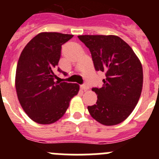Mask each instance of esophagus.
<instances>
[{
    "label": "esophagus",
    "instance_id": "obj_1",
    "mask_svg": "<svg viewBox=\"0 0 159 159\" xmlns=\"http://www.w3.org/2000/svg\"><path fill=\"white\" fill-rule=\"evenodd\" d=\"M81 89L82 90H84V91H86V90L89 89V86L88 85V84H82V85H81Z\"/></svg>",
    "mask_w": 159,
    "mask_h": 159
}]
</instances>
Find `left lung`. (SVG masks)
Segmentation results:
<instances>
[{"label": "left lung", "mask_w": 159, "mask_h": 159, "mask_svg": "<svg viewBox=\"0 0 159 159\" xmlns=\"http://www.w3.org/2000/svg\"><path fill=\"white\" fill-rule=\"evenodd\" d=\"M89 48L96 70L105 72L102 88H93L95 105L88 107L94 119L104 125H115L131 115L143 84L141 61L129 44L115 35H80Z\"/></svg>", "instance_id": "left-lung-1"}]
</instances>
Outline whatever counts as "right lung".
Listing matches in <instances>:
<instances>
[{"mask_svg": "<svg viewBox=\"0 0 159 159\" xmlns=\"http://www.w3.org/2000/svg\"><path fill=\"white\" fill-rule=\"evenodd\" d=\"M73 36L40 33L27 44L19 57L15 76L17 98L25 113L38 124H52L60 119L79 91L78 84L54 81L61 45ZM57 70L67 75L60 68Z\"/></svg>", "mask_w": 159, "mask_h": 159, "instance_id": "obj_1", "label": "right lung"}]
</instances>
